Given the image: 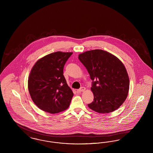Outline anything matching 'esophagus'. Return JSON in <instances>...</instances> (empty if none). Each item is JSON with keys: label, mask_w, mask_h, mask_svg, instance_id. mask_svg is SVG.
<instances>
[{"label": "esophagus", "mask_w": 153, "mask_h": 153, "mask_svg": "<svg viewBox=\"0 0 153 153\" xmlns=\"http://www.w3.org/2000/svg\"><path fill=\"white\" fill-rule=\"evenodd\" d=\"M85 90V87H81L80 88V89L78 90L79 92H83Z\"/></svg>", "instance_id": "esophagus-1"}]
</instances>
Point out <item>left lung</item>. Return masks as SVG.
<instances>
[{
    "label": "left lung",
    "instance_id": "obj_1",
    "mask_svg": "<svg viewBox=\"0 0 153 153\" xmlns=\"http://www.w3.org/2000/svg\"><path fill=\"white\" fill-rule=\"evenodd\" d=\"M92 80L94 102L88 107L99 113H109L125 101L129 90V78L123 63L112 54L100 49L79 55Z\"/></svg>",
    "mask_w": 153,
    "mask_h": 153
}]
</instances>
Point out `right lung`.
Returning a JSON list of instances; mask_svg holds the SVG:
<instances>
[{"mask_svg": "<svg viewBox=\"0 0 153 153\" xmlns=\"http://www.w3.org/2000/svg\"><path fill=\"white\" fill-rule=\"evenodd\" d=\"M73 53L57 51L36 61L28 80L30 95L36 106L51 114L67 109L73 93L68 87L63 70Z\"/></svg>", "mask_w": 153, "mask_h": 153, "instance_id": "add662e5", "label": "right lung"}]
</instances>
